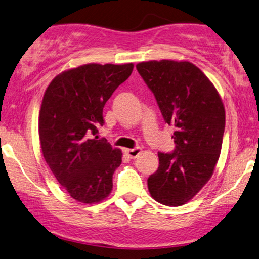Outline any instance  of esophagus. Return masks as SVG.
<instances>
[{
  "instance_id": "obj_1",
  "label": "esophagus",
  "mask_w": 259,
  "mask_h": 259,
  "mask_svg": "<svg viewBox=\"0 0 259 259\" xmlns=\"http://www.w3.org/2000/svg\"><path fill=\"white\" fill-rule=\"evenodd\" d=\"M141 151H142L141 148H134V149H125V154L126 156H128V158L134 159L141 154Z\"/></svg>"
}]
</instances>
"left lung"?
Here are the masks:
<instances>
[{
    "label": "left lung",
    "mask_w": 259,
    "mask_h": 259,
    "mask_svg": "<svg viewBox=\"0 0 259 259\" xmlns=\"http://www.w3.org/2000/svg\"><path fill=\"white\" fill-rule=\"evenodd\" d=\"M137 70L154 93L165 122L176 127L172 152H158L159 166L148 178L155 201L180 206L212 176L222 150L225 109L212 82L189 62H142Z\"/></svg>",
    "instance_id": "obj_1"
}]
</instances>
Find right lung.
Masks as SVG:
<instances>
[{"label":"right lung","instance_id":"obj_1","mask_svg":"<svg viewBox=\"0 0 259 259\" xmlns=\"http://www.w3.org/2000/svg\"><path fill=\"white\" fill-rule=\"evenodd\" d=\"M133 71V64H86L62 72L46 90L39 113L44 157L72 198L99 203L112 190L121 151L91 139L103 126V108Z\"/></svg>","mask_w":259,"mask_h":259}]
</instances>
